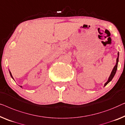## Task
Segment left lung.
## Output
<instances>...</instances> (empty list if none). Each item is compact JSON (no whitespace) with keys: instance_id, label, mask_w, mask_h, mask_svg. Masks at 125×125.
I'll return each mask as SVG.
<instances>
[{"instance_id":"1","label":"left lung","mask_w":125,"mask_h":125,"mask_svg":"<svg viewBox=\"0 0 125 125\" xmlns=\"http://www.w3.org/2000/svg\"><path fill=\"white\" fill-rule=\"evenodd\" d=\"M118 58H119V52H118V57H117V60H116V64L115 65V66L114 67V68H113V70H112L111 73H110V75L109 78V79H108V81H107V82L105 83L104 87H105V86H106L107 84H108L110 82V81H111L112 79H113V77L115 76V73H116V71H117V70L118 63Z\"/></svg>"}]
</instances>
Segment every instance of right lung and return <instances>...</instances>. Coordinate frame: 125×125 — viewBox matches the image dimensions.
<instances>
[{"label":"right lung","instance_id":"add662e5","mask_svg":"<svg viewBox=\"0 0 125 125\" xmlns=\"http://www.w3.org/2000/svg\"><path fill=\"white\" fill-rule=\"evenodd\" d=\"M10 76H11V77H12V78L13 79V76H12V73H10ZM13 80H14V79H13ZM20 87H21V88H22V86H20Z\"/></svg>","mask_w":125,"mask_h":125}]
</instances>
